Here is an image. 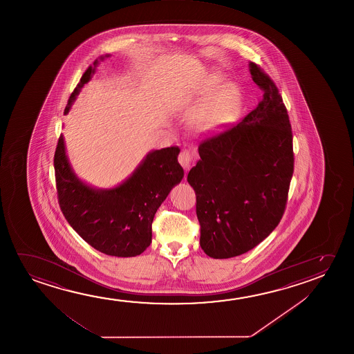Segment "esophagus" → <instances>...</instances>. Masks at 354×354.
Wrapping results in <instances>:
<instances>
[{
	"instance_id": "esophagus-1",
	"label": "esophagus",
	"mask_w": 354,
	"mask_h": 354,
	"mask_svg": "<svg viewBox=\"0 0 354 354\" xmlns=\"http://www.w3.org/2000/svg\"><path fill=\"white\" fill-rule=\"evenodd\" d=\"M191 158H192V156H191V153L189 152L187 149H183V151L180 152L178 160H179L180 165L185 169V170L190 169Z\"/></svg>"
}]
</instances>
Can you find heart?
<instances>
[{
  "mask_svg": "<svg viewBox=\"0 0 354 354\" xmlns=\"http://www.w3.org/2000/svg\"><path fill=\"white\" fill-rule=\"evenodd\" d=\"M221 86V78L213 76L207 84V92L216 93ZM239 106V92L234 87L224 88L213 103L200 110L194 119V127L202 133H213L233 118Z\"/></svg>",
  "mask_w": 354,
  "mask_h": 354,
  "instance_id": "1",
  "label": "heart"
}]
</instances>
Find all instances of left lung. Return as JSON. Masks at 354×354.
I'll return each mask as SVG.
<instances>
[{"label":"left lung","instance_id":"obj_1","mask_svg":"<svg viewBox=\"0 0 354 354\" xmlns=\"http://www.w3.org/2000/svg\"><path fill=\"white\" fill-rule=\"evenodd\" d=\"M262 100L241 122L200 142L187 174L196 194L200 245L213 259L254 249L277 227L293 176V133L274 82L250 62Z\"/></svg>","mask_w":354,"mask_h":354}]
</instances>
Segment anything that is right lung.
Masks as SVG:
<instances>
[{
    "label": "right lung",
    "instance_id": "add662e5",
    "mask_svg": "<svg viewBox=\"0 0 354 354\" xmlns=\"http://www.w3.org/2000/svg\"><path fill=\"white\" fill-rule=\"evenodd\" d=\"M103 59V57H102ZM98 60L83 73L66 105L65 114L87 83ZM178 146L149 153L124 184L110 190H95L72 171L59 137L54 156L57 200L66 221L94 249L110 256L132 257L152 241L154 214L173 186L184 178L178 162Z\"/></svg>",
    "mask_w": 354,
    "mask_h": 354
}]
</instances>
